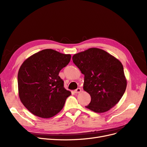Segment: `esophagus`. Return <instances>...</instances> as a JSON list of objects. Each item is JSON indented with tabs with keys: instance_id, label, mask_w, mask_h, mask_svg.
I'll use <instances>...</instances> for the list:
<instances>
[{
	"instance_id": "1",
	"label": "esophagus",
	"mask_w": 147,
	"mask_h": 147,
	"mask_svg": "<svg viewBox=\"0 0 147 147\" xmlns=\"http://www.w3.org/2000/svg\"><path fill=\"white\" fill-rule=\"evenodd\" d=\"M81 91H82V90H81L80 88H78V89H76L74 90V92H75V93H76V94H79V93H80Z\"/></svg>"
}]
</instances>
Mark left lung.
<instances>
[{
    "label": "left lung",
    "instance_id": "1",
    "mask_svg": "<svg viewBox=\"0 0 147 147\" xmlns=\"http://www.w3.org/2000/svg\"><path fill=\"white\" fill-rule=\"evenodd\" d=\"M72 59L84 75L83 89L91 97L86 108L102 113L119 102L127 86L123 67L119 59L95 48L74 54Z\"/></svg>",
    "mask_w": 147,
    "mask_h": 147
}]
</instances>
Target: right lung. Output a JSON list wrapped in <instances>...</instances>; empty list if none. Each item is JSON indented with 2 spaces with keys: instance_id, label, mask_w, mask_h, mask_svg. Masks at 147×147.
<instances>
[{
  "instance_id": "obj_1",
  "label": "right lung",
  "mask_w": 147,
  "mask_h": 147,
  "mask_svg": "<svg viewBox=\"0 0 147 147\" xmlns=\"http://www.w3.org/2000/svg\"><path fill=\"white\" fill-rule=\"evenodd\" d=\"M70 59V54L46 49L33 54L22 64L18 73V94L30 113L48 119L63 109L71 94L64 88L58 74Z\"/></svg>"
}]
</instances>
